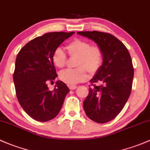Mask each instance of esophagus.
Wrapping results in <instances>:
<instances>
[{
    "label": "esophagus",
    "instance_id": "obj_1",
    "mask_svg": "<svg viewBox=\"0 0 150 150\" xmlns=\"http://www.w3.org/2000/svg\"><path fill=\"white\" fill-rule=\"evenodd\" d=\"M77 88H78V86H75V85H70V86H69V88H70V90H75Z\"/></svg>",
    "mask_w": 150,
    "mask_h": 150
}]
</instances>
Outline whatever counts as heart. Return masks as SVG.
I'll list each match as a JSON object with an SVG mask.
<instances>
[{
	"label": "heart",
	"mask_w": 150,
	"mask_h": 150,
	"mask_svg": "<svg viewBox=\"0 0 150 150\" xmlns=\"http://www.w3.org/2000/svg\"><path fill=\"white\" fill-rule=\"evenodd\" d=\"M70 56L78 57L76 69H67L59 74V78L68 85H74L85 81L88 78V71L95 73L98 70L103 62V52L98 46H91L84 39H75L66 46ZM52 62L58 68H62L67 62V57L60 47L55 49L52 54Z\"/></svg>",
	"instance_id": "heart-1"
}]
</instances>
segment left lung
Returning a JSON list of instances; mask_svg holds the SVG:
<instances>
[{"mask_svg": "<svg viewBox=\"0 0 150 150\" xmlns=\"http://www.w3.org/2000/svg\"><path fill=\"white\" fill-rule=\"evenodd\" d=\"M78 34L93 41L103 52V62L91 80L92 86L83 101L84 111L95 122H108L121 112L131 94L132 58L124 44L111 34L96 31Z\"/></svg>", "mask_w": 150, "mask_h": 150, "instance_id": "1", "label": "left lung"}]
</instances>
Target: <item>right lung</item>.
Returning a JSON list of instances; mask_svg holds the SVG:
<instances>
[{
	"instance_id": "obj_1",
	"label": "right lung",
	"mask_w": 150,
	"mask_h": 150,
	"mask_svg": "<svg viewBox=\"0 0 150 150\" xmlns=\"http://www.w3.org/2000/svg\"><path fill=\"white\" fill-rule=\"evenodd\" d=\"M75 32H50L30 41L17 54L13 82L20 105L32 119L45 122L60 111L70 90L60 80L53 91L47 86L57 77L52 54Z\"/></svg>"
}]
</instances>
